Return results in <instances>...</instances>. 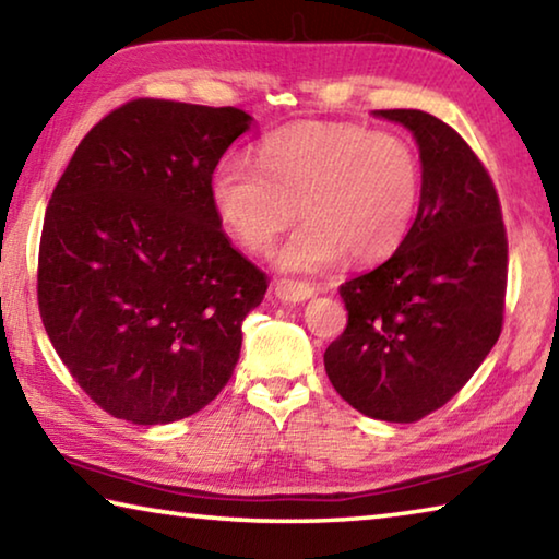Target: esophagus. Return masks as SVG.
Masks as SVG:
<instances>
[{
	"instance_id": "34e87169",
	"label": "esophagus",
	"mask_w": 559,
	"mask_h": 559,
	"mask_svg": "<svg viewBox=\"0 0 559 559\" xmlns=\"http://www.w3.org/2000/svg\"><path fill=\"white\" fill-rule=\"evenodd\" d=\"M313 293L316 288L302 281H278L276 286H273V296H276L281 302H286V306H296V302L313 298Z\"/></svg>"
}]
</instances>
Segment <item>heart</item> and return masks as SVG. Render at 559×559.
I'll use <instances>...</instances> for the list:
<instances>
[{"instance_id":"b5f03b06","label":"heart","mask_w":559,"mask_h":559,"mask_svg":"<svg viewBox=\"0 0 559 559\" xmlns=\"http://www.w3.org/2000/svg\"><path fill=\"white\" fill-rule=\"evenodd\" d=\"M421 200V159L404 135L353 122L308 120L259 145V165L224 155L212 202L246 251L266 253L296 219L281 269L316 273L343 257L380 261L409 234Z\"/></svg>"}]
</instances>
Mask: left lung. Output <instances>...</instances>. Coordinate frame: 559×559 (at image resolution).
<instances>
[{
  "label": "left lung",
  "mask_w": 559,
  "mask_h": 559,
  "mask_svg": "<svg viewBox=\"0 0 559 559\" xmlns=\"http://www.w3.org/2000/svg\"><path fill=\"white\" fill-rule=\"evenodd\" d=\"M412 130L421 200L390 259L340 286L343 335L325 349L335 392L372 419L412 424L466 384L503 330L508 239L488 169L424 110H377Z\"/></svg>",
  "instance_id": "8db88e82"
}]
</instances>
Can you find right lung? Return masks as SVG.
<instances>
[{
    "label": "right lung",
    "instance_id": "obj_1",
    "mask_svg": "<svg viewBox=\"0 0 559 559\" xmlns=\"http://www.w3.org/2000/svg\"><path fill=\"white\" fill-rule=\"evenodd\" d=\"M253 126L239 108L138 98L75 147L46 206L39 313L103 412L169 424L204 409L241 353L266 273L234 249L212 173Z\"/></svg>",
    "mask_w": 559,
    "mask_h": 559
}]
</instances>
